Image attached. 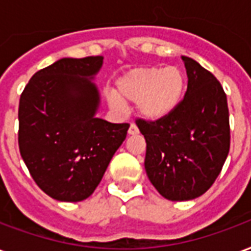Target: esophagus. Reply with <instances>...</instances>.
I'll list each match as a JSON object with an SVG mask.
<instances>
[{
  "instance_id": "1",
  "label": "esophagus",
  "mask_w": 251,
  "mask_h": 251,
  "mask_svg": "<svg viewBox=\"0 0 251 251\" xmlns=\"http://www.w3.org/2000/svg\"><path fill=\"white\" fill-rule=\"evenodd\" d=\"M127 133H129L130 136H136V134H138V127L136 126V124H130V127H129Z\"/></svg>"
}]
</instances>
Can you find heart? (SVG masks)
Here are the masks:
<instances>
[{"label": "heart", "mask_w": 251, "mask_h": 251, "mask_svg": "<svg viewBox=\"0 0 251 251\" xmlns=\"http://www.w3.org/2000/svg\"><path fill=\"white\" fill-rule=\"evenodd\" d=\"M185 79L177 67H140L127 72L117 84V97L110 102L120 109L123 102L137 103L141 117L149 121L165 118L179 106Z\"/></svg>", "instance_id": "obj_1"}]
</instances>
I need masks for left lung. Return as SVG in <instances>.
<instances>
[{"mask_svg": "<svg viewBox=\"0 0 251 251\" xmlns=\"http://www.w3.org/2000/svg\"><path fill=\"white\" fill-rule=\"evenodd\" d=\"M181 59L188 86L179 106L161 120H136L147 141L148 177L158 194L174 201L204 194L221 174L230 151L226 93L199 63Z\"/></svg>", "mask_w": 251, "mask_h": 251, "instance_id": "8db88e82", "label": "left lung"}]
</instances>
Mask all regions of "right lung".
Listing matches in <instances>:
<instances>
[{
    "label": "right lung",
    "instance_id": "right-lung-1",
    "mask_svg": "<svg viewBox=\"0 0 251 251\" xmlns=\"http://www.w3.org/2000/svg\"><path fill=\"white\" fill-rule=\"evenodd\" d=\"M103 57H64L37 71L20 97L19 148L30 176L60 201L87 199L127 134L129 124L95 117L91 82Z\"/></svg>",
    "mask_w": 251,
    "mask_h": 251
}]
</instances>
